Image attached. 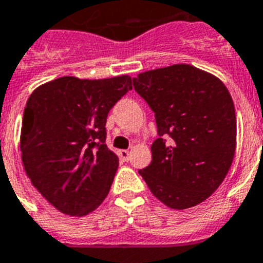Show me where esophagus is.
Instances as JSON below:
<instances>
[{"mask_svg": "<svg viewBox=\"0 0 263 263\" xmlns=\"http://www.w3.org/2000/svg\"><path fill=\"white\" fill-rule=\"evenodd\" d=\"M118 155H119V158H121L122 161H127V160H129L130 152L129 151H125V149H122V151L118 152Z\"/></svg>", "mask_w": 263, "mask_h": 263, "instance_id": "obj_1", "label": "esophagus"}]
</instances>
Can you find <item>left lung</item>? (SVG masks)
<instances>
[{
  "label": "left lung",
  "mask_w": 263,
  "mask_h": 263,
  "mask_svg": "<svg viewBox=\"0 0 263 263\" xmlns=\"http://www.w3.org/2000/svg\"><path fill=\"white\" fill-rule=\"evenodd\" d=\"M133 84L155 112L158 132L152 162L138 173L166 207L200 204L223 183L235 155V107L229 90L190 64L138 73Z\"/></svg>",
  "instance_id": "1"
}]
</instances>
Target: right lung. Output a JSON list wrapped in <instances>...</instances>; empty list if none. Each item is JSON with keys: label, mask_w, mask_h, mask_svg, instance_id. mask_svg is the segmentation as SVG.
<instances>
[{"label": "right lung", "mask_w": 263, "mask_h": 263, "mask_svg": "<svg viewBox=\"0 0 263 263\" xmlns=\"http://www.w3.org/2000/svg\"><path fill=\"white\" fill-rule=\"evenodd\" d=\"M129 90V75L63 77L30 94L20 137L21 160L34 188L63 214L84 216L107 196L118 157L105 142L106 118Z\"/></svg>", "instance_id": "1"}]
</instances>
